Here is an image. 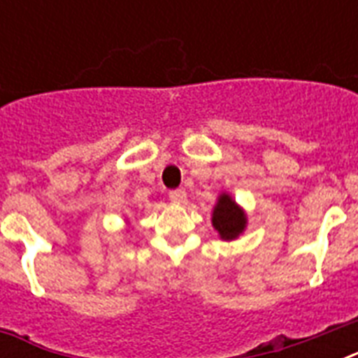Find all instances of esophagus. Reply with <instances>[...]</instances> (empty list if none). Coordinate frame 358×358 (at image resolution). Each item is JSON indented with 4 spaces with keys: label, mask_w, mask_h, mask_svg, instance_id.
<instances>
[{
    "label": "esophagus",
    "mask_w": 358,
    "mask_h": 358,
    "mask_svg": "<svg viewBox=\"0 0 358 358\" xmlns=\"http://www.w3.org/2000/svg\"><path fill=\"white\" fill-rule=\"evenodd\" d=\"M169 199L174 202V204H185L187 202V193L184 189H173L169 193Z\"/></svg>",
    "instance_id": "obj_1"
}]
</instances>
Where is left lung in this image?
Wrapping results in <instances>:
<instances>
[{"mask_svg":"<svg viewBox=\"0 0 358 358\" xmlns=\"http://www.w3.org/2000/svg\"><path fill=\"white\" fill-rule=\"evenodd\" d=\"M212 224L219 232L221 239L232 241L239 234H243L245 227H247V215L229 193H221L217 204L213 208Z\"/></svg>","mask_w":358,"mask_h":358,"instance_id":"left-lung-1","label":"left lung"}]
</instances>
